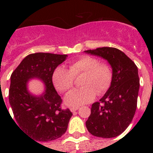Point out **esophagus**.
I'll return each instance as SVG.
<instances>
[{
    "label": "esophagus",
    "mask_w": 153,
    "mask_h": 153,
    "mask_svg": "<svg viewBox=\"0 0 153 153\" xmlns=\"http://www.w3.org/2000/svg\"><path fill=\"white\" fill-rule=\"evenodd\" d=\"M79 107H78V106H77V107H71V109H71V112H74V111H76L77 109H79Z\"/></svg>",
    "instance_id": "esophagus-1"
}]
</instances>
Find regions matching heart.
Instances as JSON below:
<instances>
[{
	"label": "heart",
	"mask_w": 153,
	"mask_h": 153,
	"mask_svg": "<svg viewBox=\"0 0 153 153\" xmlns=\"http://www.w3.org/2000/svg\"><path fill=\"white\" fill-rule=\"evenodd\" d=\"M82 87L68 94L65 102L68 105L79 106L93 100L96 95L105 93L111 86L114 71L109 63L100 62L97 58L82 55L69 63V69L58 67L53 73V83L60 92L73 88L74 78L82 75Z\"/></svg>",
	"instance_id": "1"
}]
</instances>
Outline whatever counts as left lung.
I'll return each instance as SVG.
<instances>
[{"mask_svg": "<svg viewBox=\"0 0 153 153\" xmlns=\"http://www.w3.org/2000/svg\"><path fill=\"white\" fill-rule=\"evenodd\" d=\"M85 51L104 58L114 71L109 89L100 102L92 105L86 128L98 137H115L128 128L135 114L140 87L137 67L115 48L103 47Z\"/></svg>", "mask_w": 153, "mask_h": 153, "instance_id": "left-lung-1", "label": "left lung"}]
</instances>
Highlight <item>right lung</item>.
<instances>
[{
	"label": "right lung",
	"mask_w": 153,
	"mask_h": 153,
	"mask_svg": "<svg viewBox=\"0 0 153 153\" xmlns=\"http://www.w3.org/2000/svg\"><path fill=\"white\" fill-rule=\"evenodd\" d=\"M67 56L33 53L25 57L11 75L8 98L16 123L14 122L37 141H51L61 137L72 116L68 108H62V98L52 82L54 71ZM32 77L40 78L46 85L45 92L39 97L31 96L27 91V80Z\"/></svg>",
	"instance_id": "add662e5"
}]
</instances>
